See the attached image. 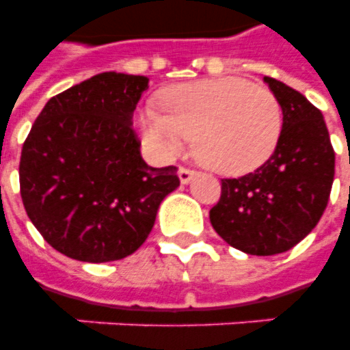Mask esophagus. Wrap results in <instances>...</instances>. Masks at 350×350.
<instances>
[{"label":"esophagus","instance_id":"34e87169","mask_svg":"<svg viewBox=\"0 0 350 350\" xmlns=\"http://www.w3.org/2000/svg\"><path fill=\"white\" fill-rule=\"evenodd\" d=\"M178 176H180V181L185 185V183H189V181L196 176V170H191L187 169V167H180V170H178Z\"/></svg>","mask_w":350,"mask_h":350}]
</instances>
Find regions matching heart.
Masks as SVG:
<instances>
[{
	"mask_svg": "<svg viewBox=\"0 0 350 350\" xmlns=\"http://www.w3.org/2000/svg\"><path fill=\"white\" fill-rule=\"evenodd\" d=\"M161 114H139V131L154 152L170 158L192 137V152L207 169L249 174L276 150L283 131L280 101L243 78L172 85L159 96Z\"/></svg>",
	"mask_w": 350,
	"mask_h": 350,
	"instance_id": "1",
	"label": "heart"
}]
</instances>
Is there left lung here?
Listing matches in <instances>:
<instances>
[{
	"label": "left lung",
	"mask_w": 350,
	"mask_h": 350,
	"mask_svg": "<svg viewBox=\"0 0 350 350\" xmlns=\"http://www.w3.org/2000/svg\"><path fill=\"white\" fill-rule=\"evenodd\" d=\"M283 111L276 150L254 172L221 180L208 218L234 249L272 256L298 245L325 211L334 181V148L321 112L298 90L263 78Z\"/></svg>",
	"instance_id": "1"
}]
</instances>
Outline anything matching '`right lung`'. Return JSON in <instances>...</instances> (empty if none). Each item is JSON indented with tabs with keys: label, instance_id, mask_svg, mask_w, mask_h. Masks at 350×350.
Wrapping results in <instances>:
<instances>
[{
	"label": "right lung",
	"instance_id": "1",
	"mask_svg": "<svg viewBox=\"0 0 350 350\" xmlns=\"http://www.w3.org/2000/svg\"><path fill=\"white\" fill-rule=\"evenodd\" d=\"M148 78L101 72L46 101L23 143L19 189L45 241L78 261L136 252L159 203L180 187L176 167H148L132 114Z\"/></svg>",
	"mask_w": 350,
	"mask_h": 350
}]
</instances>
